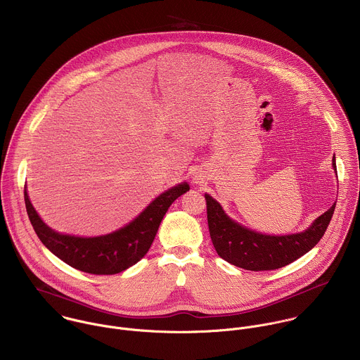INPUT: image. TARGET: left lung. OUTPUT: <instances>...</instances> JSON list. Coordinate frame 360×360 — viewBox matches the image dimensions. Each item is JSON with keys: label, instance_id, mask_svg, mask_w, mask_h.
<instances>
[{"label": "left lung", "instance_id": "8db88e82", "mask_svg": "<svg viewBox=\"0 0 360 360\" xmlns=\"http://www.w3.org/2000/svg\"><path fill=\"white\" fill-rule=\"evenodd\" d=\"M333 166L337 170L335 156ZM205 201L210 235L218 255L248 271L278 269L310 251L324 236L335 210L334 204L302 233L268 236L232 221L211 195L205 194Z\"/></svg>", "mask_w": 360, "mask_h": 360}]
</instances>
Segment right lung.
Returning <instances> with one entry per match:
<instances>
[{"label": "right lung", "instance_id": "1", "mask_svg": "<svg viewBox=\"0 0 360 360\" xmlns=\"http://www.w3.org/2000/svg\"><path fill=\"white\" fill-rule=\"evenodd\" d=\"M188 190V184L183 183L165 191L131 224L99 238H77L54 232L39 218L30 204L26 187L23 195L26 212L36 235L54 255L75 269L95 275H113L136 264L148 252L169 207Z\"/></svg>", "mask_w": 360, "mask_h": 360}]
</instances>
